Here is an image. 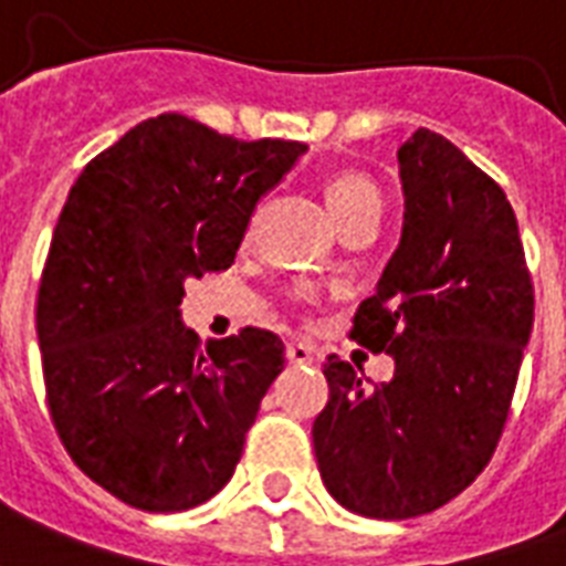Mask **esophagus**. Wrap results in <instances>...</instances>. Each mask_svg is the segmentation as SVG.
<instances>
[{"label": "esophagus", "instance_id": "1", "mask_svg": "<svg viewBox=\"0 0 566 566\" xmlns=\"http://www.w3.org/2000/svg\"><path fill=\"white\" fill-rule=\"evenodd\" d=\"M284 355H287V361L300 364V367L317 361V353L308 344H302V340H291V344L284 346Z\"/></svg>", "mask_w": 566, "mask_h": 566}]
</instances>
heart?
Returning a JSON list of instances; mask_svg holds the SVG:
<instances>
[{
	"instance_id": "1",
	"label": "heart",
	"mask_w": 566,
	"mask_h": 566,
	"mask_svg": "<svg viewBox=\"0 0 566 566\" xmlns=\"http://www.w3.org/2000/svg\"><path fill=\"white\" fill-rule=\"evenodd\" d=\"M326 199L340 229L353 226L355 220L381 213V193L361 172H337L335 179L328 181Z\"/></svg>"
}]
</instances>
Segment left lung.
Masks as SVG:
<instances>
[{"label":"left lung","mask_w":566,"mask_h":566,"mask_svg":"<svg viewBox=\"0 0 566 566\" xmlns=\"http://www.w3.org/2000/svg\"><path fill=\"white\" fill-rule=\"evenodd\" d=\"M399 176L402 240L349 332L394 355V378L367 387L358 367L328 355V402L311 429L328 493L376 520L429 514L475 482L509 420L535 319L500 185L429 128L399 146Z\"/></svg>","instance_id":"obj_1"}]
</instances>
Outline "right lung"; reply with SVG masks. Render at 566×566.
Segmentation results:
<instances>
[{"label": "right lung", "instance_id": "right-lung-1", "mask_svg": "<svg viewBox=\"0 0 566 566\" xmlns=\"http://www.w3.org/2000/svg\"><path fill=\"white\" fill-rule=\"evenodd\" d=\"M305 149L161 114L70 188L34 311L49 417L75 467L132 509L202 505L238 467L284 346L249 326L199 346L179 319L185 279L231 266L258 199Z\"/></svg>", "mask_w": 566, "mask_h": 566}]
</instances>
